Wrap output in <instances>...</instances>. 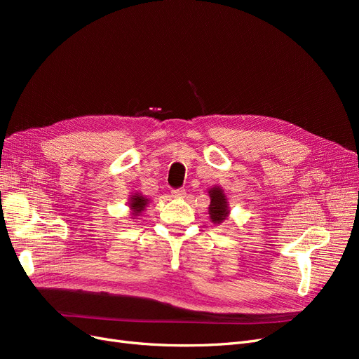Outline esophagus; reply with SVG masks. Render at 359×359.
<instances>
[{
	"label": "esophagus",
	"mask_w": 359,
	"mask_h": 359,
	"mask_svg": "<svg viewBox=\"0 0 359 359\" xmlns=\"http://www.w3.org/2000/svg\"><path fill=\"white\" fill-rule=\"evenodd\" d=\"M172 198H177V199L186 198V190H184V189H177V190H172Z\"/></svg>",
	"instance_id": "1"
}]
</instances>
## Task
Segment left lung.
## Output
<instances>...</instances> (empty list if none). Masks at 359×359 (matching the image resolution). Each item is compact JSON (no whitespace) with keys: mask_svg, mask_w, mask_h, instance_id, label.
I'll return each instance as SVG.
<instances>
[{"mask_svg":"<svg viewBox=\"0 0 359 359\" xmlns=\"http://www.w3.org/2000/svg\"><path fill=\"white\" fill-rule=\"evenodd\" d=\"M208 196L211 199L208 206L210 220L214 224H222L227 217H229V212H231L229 201H227L226 193L220 186H214L208 189Z\"/></svg>","mask_w":359,"mask_h":359,"instance_id":"8db88e82","label":"left lung"}]
</instances>
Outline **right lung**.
<instances>
[{"label":"right lung","mask_w":359,"mask_h":359,"mask_svg":"<svg viewBox=\"0 0 359 359\" xmlns=\"http://www.w3.org/2000/svg\"><path fill=\"white\" fill-rule=\"evenodd\" d=\"M128 208H130V215H132V219H136L140 214H142L147 208V205L149 203V199L147 196H144L142 193H132V196L128 198Z\"/></svg>","instance_id":"add662e5"}]
</instances>
